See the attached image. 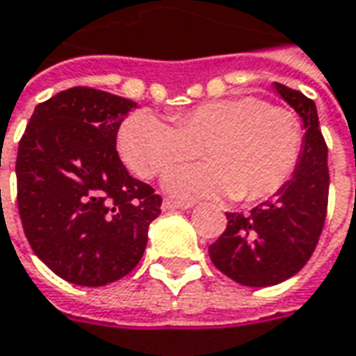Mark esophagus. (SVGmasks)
Masks as SVG:
<instances>
[{
	"instance_id": "esophagus-1",
	"label": "esophagus",
	"mask_w": 356,
	"mask_h": 356,
	"mask_svg": "<svg viewBox=\"0 0 356 356\" xmlns=\"http://www.w3.org/2000/svg\"><path fill=\"white\" fill-rule=\"evenodd\" d=\"M191 203H183V201H175V199H165L163 201V211H173V209H189Z\"/></svg>"
}]
</instances>
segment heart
<instances>
[{
    "mask_svg": "<svg viewBox=\"0 0 356 356\" xmlns=\"http://www.w3.org/2000/svg\"><path fill=\"white\" fill-rule=\"evenodd\" d=\"M199 145L205 163L175 167L163 179L171 195L258 201L276 193L292 175L302 151V124L286 106L232 96L179 113L175 124L136 111L118 131L124 165L145 179L195 157Z\"/></svg>",
    "mask_w": 356,
    "mask_h": 356,
    "instance_id": "heart-1",
    "label": "heart"
}]
</instances>
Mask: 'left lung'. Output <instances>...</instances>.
<instances>
[{
    "label": "left lung",
    "mask_w": 356,
    "mask_h": 356,
    "mask_svg": "<svg viewBox=\"0 0 356 356\" xmlns=\"http://www.w3.org/2000/svg\"><path fill=\"white\" fill-rule=\"evenodd\" d=\"M304 124L302 153L292 177L250 213H225L227 227L209 245L213 266L241 286L266 288L298 274L323 234L328 205V149L316 104L274 82Z\"/></svg>",
    "instance_id": "1"
}]
</instances>
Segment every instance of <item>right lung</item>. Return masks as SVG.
I'll list each match as a JSON object with an SVG mask.
<instances>
[{"mask_svg":"<svg viewBox=\"0 0 356 356\" xmlns=\"http://www.w3.org/2000/svg\"><path fill=\"white\" fill-rule=\"evenodd\" d=\"M136 102L74 86L38 104L19 140L17 209L33 254L78 286H106L145 254L161 195L131 177L116 133Z\"/></svg>","mask_w":356,"mask_h":356,"instance_id":"1","label":"right lung"}]
</instances>
